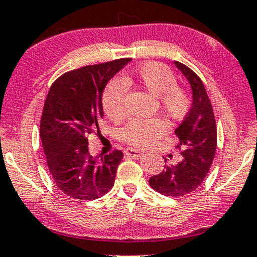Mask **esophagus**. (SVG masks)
<instances>
[{
  "instance_id": "34e87169",
  "label": "esophagus",
  "mask_w": 257,
  "mask_h": 257,
  "mask_svg": "<svg viewBox=\"0 0 257 257\" xmlns=\"http://www.w3.org/2000/svg\"><path fill=\"white\" fill-rule=\"evenodd\" d=\"M125 155L128 156V157H132V158H139V157H142L143 155H144V152L141 151V150L128 148V149L125 150Z\"/></svg>"
}]
</instances>
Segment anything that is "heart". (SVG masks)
Here are the masks:
<instances>
[{
	"mask_svg": "<svg viewBox=\"0 0 257 257\" xmlns=\"http://www.w3.org/2000/svg\"><path fill=\"white\" fill-rule=\"evenodd\" d=\"M137 81L157 98L161 111L171 119H181L189 111L190 98L184 89L176 86V76L168 67L157 62H148L135 71ZM127 78H114L106 86L102 106L109 119L118 121L126 115ZM168 130L161 118L132 119L120 131L121 139L137 148H146Z\"/></svg>",
	"mask_w": 257,
	"mask_h": 257,
	"instance_id": "obj_1",
	"label": "heart"
}]
</instances>
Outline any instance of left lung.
<instances>
[{
  "mask_svg": "<svg viewBox=\"0 0 257 257\" xmlns=\"http://www.w3.org/2000/svg\"><path fill=\"white\" fill-rule=\"evenodd\" d=\"M175 66L188 80L192 96L191 107L175 130L183 159L178 164H165V169L150 177L149 183L159 194L178 197L192 192L204 181L215 157L217 131L211 102L202 80L183 63L175 61Z\"/></svg>",
  "mask_w": 257,
  "mask_h": 257,
  "instance_id": "1",
  "label": "left lung"
}]
</instances>
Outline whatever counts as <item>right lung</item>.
I'll return each instance as SVG.
<instances>
[{
  "label": "right lung",
  "mask_w": 257,
  "mask_h": 257,
  "mask_svg": "<svg viewBox=\"0 0 257 257\" xmlns=\"http://www.w3.org/2000/svg\"><path fill=\"white\" fill-rule=\"evenodd\" d=\"M131 59L85 66L56 79L43 106L40 136L53 181L65 195L95 199L115 181L121 151L100 158L89 155L87 136L104 116L102 93L107 82Z\"/></svg>",
  "instance_id": "1"
}]
</instances>
